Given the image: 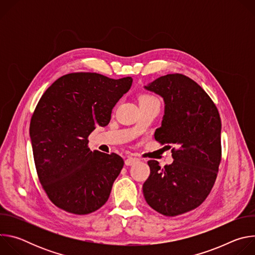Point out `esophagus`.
<instances>
[{"label":"esophagus","mask_w":255,"mask_h":255,"mask_svg":"<svg viewBox=\"0 0 255 255\" xmlns=\"http://www.w3.org/2000/svg\"><path fill=\"white\" fill-rule=\"evenodd\" d=\"M139 160H140V159H139V158H137V157L129 156V157L125 160V164H126V165H132V164H134V163L138 162Z\"/></svg>","instance_id":"obj_1"}]
</instances>
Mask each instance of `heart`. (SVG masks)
I'll return each mask as SVG.
<instances>
[{
    "label": "heart",
    "instance_id": "heart-1",
    "mask_svg": "<svg viewBox=\"0 0 255 255\" xmlns=\"http://www.w3.org/2000/svg\"><path fill=\"white\" fill-rule=\"evenodd\" d=\"M148 101H156L154 97L150 96V95H142L140 98H139V103L140 102H148Z\"/></svg>",
    "mask_w": 255,
    "mask_h": 255
}]
</instances>
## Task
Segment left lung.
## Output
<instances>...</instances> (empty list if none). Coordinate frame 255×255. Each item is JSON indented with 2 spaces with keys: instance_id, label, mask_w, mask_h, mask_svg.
Segmentation results:
<instances>
[{
  "instance_id": "1",
  "label": "left lung",
  "mask_w": 255,
  "mask_h": 255,
  "mask_svg": "<svg viewBox=\"0 0 255 255\" xmlns=\"http://www.w3.org/2000/svg\"><path fill=\"white\" fill-rule=\"evenodd\" d=\"M163 99L164 114L154 138L173 144V162L149 160L143 184L145 201L164 216L199 207L210 194L221 161V119L208 94L190 78L172 74L144 86Z\"/></svg>"
}]
</instances>
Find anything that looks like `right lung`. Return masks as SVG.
I'll return each mask as SVG.
<instances>
[{
  "mask_svg": "<svg viewBox=\"0 0 255 255\" xmlns=\"http://www.w3.org/2000/svg\"><path fill=\"white\" fill-rule=\"evenodd\" d=\"M132 82L131 77L75 72L57 79L42 95L29 132L40 184L56 207L86 215L108 201L124 160L116 153L92 151L88 137L97 126L109 124Z\"/></svg>",
  "mask_w": 255,
  "mask_h": 255,
  "instance_id": "obj_1",
  "label": "right lung"
}]
</instances>
